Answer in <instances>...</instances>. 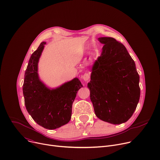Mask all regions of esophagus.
Returning a JSON list of instances; mask_svg holds the SVG:
<instances>
[{
  "instance_id": "34e87169",
  "label": "esophagus",
  "mask_w": 160,
  "mask_h": 160,
  "mask_svg": "<svg viewBox=\"0 0 160 160\" xmlns=\"http://www.w3.org/2000/svg\"><path fill=\"white\" fill-rule=\"evenodd\" d=\"M82 79H83L84 81H88L89 79H90V76H89L88 73H85L82 76Z\"/></svg>"
}]
</instances>
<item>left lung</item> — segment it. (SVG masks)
<instances>
[{
	"instance_id": "obj_1",
	"label": "left lung",
	"mask_w": 160,
	"mask_h": 160,
	"mask_svg": "<svg viewBox=\"0 0 160 160\" xmlns=\"http://www.w3.org/2000/svg\"><path fill=\"white\" fill-rule=\"evenodd\" d=\"M104 44L91 68L88 83L95 115L112 124L127 122L140 96V77L125 46L111 37L98 38Z\"/></svg>"
}]
</instances>
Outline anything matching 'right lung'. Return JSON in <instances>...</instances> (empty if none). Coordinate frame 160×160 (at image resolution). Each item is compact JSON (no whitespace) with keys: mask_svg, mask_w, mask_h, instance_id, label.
<instances>
[{"mask_svg":"<svg viewBox=\"0 0 160 160\" xmlns=\"http://www.w3.org/2000/svg\"><path fill=\"white\" fill-rule=\"evenodd\" d=\"M45 44L42 42L29 59L23 94L26 109L32 119L45 129H55L70 121L73 102L83 86L78 78L54 88L48 87L40 80L38 66Z\"/></svg>","mask_w":160,"mask_h":160,"instance_id":"right-lung-1","label":"right lung"}]
</instances>
